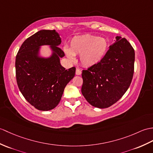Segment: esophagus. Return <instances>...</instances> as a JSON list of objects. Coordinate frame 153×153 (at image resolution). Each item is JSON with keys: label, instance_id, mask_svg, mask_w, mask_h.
<instances>
[{"label": "esophagus", "instance_id": "esophagus-1", "mask_svg": "<svg viewBox=\"0 0 153 153\" xmlns=\"http://www.w3.org/2000/svg\"><path fill=\"white\" fill-rule=\"evenodd\" d=\"M76 75H81V70L79 68H77L76 70Z\"/></svg>", "mask_w": 153, "mask_h": 153}]
</instances>
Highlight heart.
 I'll use <instances>...</instances> for the list:
<instances>
[{
    "instance_id": "obj_1",
    "label": "heart",
    "mask_w": 153,
    "mask_h": 153,
    "mask_svg": "<svg viewBox=\"0 0 153 153\" xmlns=\"http://www.w3.org/2000/svg\"><path fill=\"white\" fill-rule=\"evenodd\" d=\"M108 40L104 38L91 34L74 37L70 42V48L65 47V54L70 60L75 55H79V61L83 66L89 68L98 65L104 59L108 49Z\"/></svg>"
}]
</instances>
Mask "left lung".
Wrapping results in <instances>:
<instances>
[{
  "mask_svg": "<svg viewBox=\"0 0 153 153\" xmlns=\"http://www.w3.org/2000/svg\"><path fill=\"white\" fill-rule=\"evenodd\" d=\"M116 40L98 65L83 70L81 93L94 107L106 108L124 95L134 74L135 52L126 38Z\"/></svg>",
  "mask_w": 153,
  "mask_h": 153,
  "instance_id": "obj_1",
  "label": "left lung"
}]
</instances>
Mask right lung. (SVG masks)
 I'll return each instance as SVG.
<instances>
[{"label": "right lung", "instance_id": "right-lung-1", "mask_svg": "<svg viewBox=\"0 0 153 153\" xmlns=\"http://www.w3.org/2000/svg\"><path fill=\"white\" fill-rule=\"evenodd\" d=\"M61 42L55 30H41L25 40L16 56V79L21 93L41 111L59 104L66 85L75 76V67L66 70L60 64V59L65 56L58 47ZM44 45L51 49L49 56L41 54Z\"/></svg>", "mask_w": 153, "mask_h": 153}]
</instances>
